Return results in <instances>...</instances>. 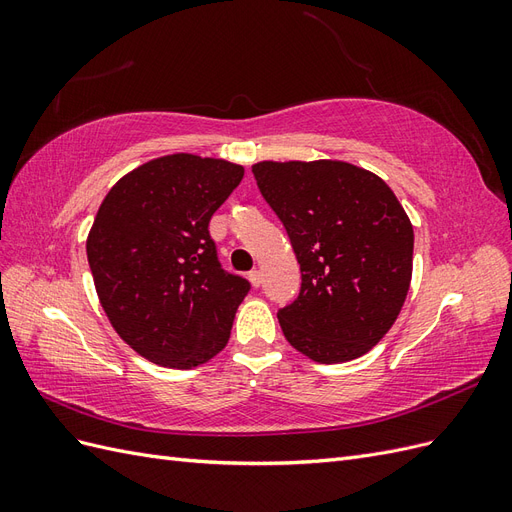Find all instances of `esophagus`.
<instances>
[{"label":"esophagus","mask_w":512,"mask_h":512,"mask_svg":"<svg viewBox=\"0 0 512 512\" xmlns=\"http://www.w3.org/2000/svg\"><path fill=\"white\" fill-rule=\"evenodd\" d=\"M247 277H250V284L254 286V288H258L260 284H262V273L258 271V269H254V271H250V275H247Z\"/></svg>","instance_id":"1"}]
</instances>
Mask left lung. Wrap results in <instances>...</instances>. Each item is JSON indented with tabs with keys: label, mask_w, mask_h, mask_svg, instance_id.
Returning <instances> with one entry per match:
<instances>
[{
	"label": "left lung",
	"mask_w": 512,
	"mask_h": 512,
	"mask_svg": "<svg viewBox=\"0 0 512 512\" xmlns=\"http://www.w3.org/2000/svg\"><path fill=\"white\" fill-rule=\"evenodd\" d=\"M301 265V292L277 312L307 359L348 363L395 324L412 280L414 230L378 175L342 160L252 166Z\"/></svg>",
	"instance_id": "1"
}]
</instances>
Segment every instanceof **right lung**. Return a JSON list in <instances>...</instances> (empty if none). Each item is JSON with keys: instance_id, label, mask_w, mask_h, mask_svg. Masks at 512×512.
Listing matches in <instances>:
<instances>
[{"instance_id": "add662e5", "label": "right lung", "mask_w": 512, "mask_h": 512, "mask_svg": "<svg viewBox=\"0 0 512 512\" xmlns=\"http://www.w3.org/2000/svg\"><path fill=\"white\" fill-rule=\"evenodd\" d=\"M241 179V164L170 153L104 196L89 269L113 329L147 361L192 369L228 344L250 282L220 267L209 220Z\"/></svg>"}]
</instances>
